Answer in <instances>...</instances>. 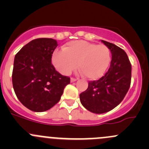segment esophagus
Listing matches in <instances>:
<instances>
[{
    "instance_id": "esophagus-1",
    "label": "esophagus",
    "mask_w": 149,
    "mask_h": 149,
    "mask_svg": "<svg viewBox=\"0 0 149 149\" xmlns=\"http://www.w3.org/2000/svg\"><path fill=\"white\" fill-rule=\"evenodd\" d=\"M76 81H77V79H74V78H71V79H70V82H71V83Z\"/></svg>"
}]
</instances>
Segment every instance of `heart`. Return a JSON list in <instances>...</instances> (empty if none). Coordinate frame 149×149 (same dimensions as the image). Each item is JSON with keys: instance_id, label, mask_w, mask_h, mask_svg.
Returning <instances> with one entry per match:
<instances>
[{"instance_id": "b5f03b06", "label": "heart", "mask_w": 149, "mask_h": 149, "mask_svg": "<svg viewBox=\"0 0 149 149\" xmlns=\"http://www.w3.org/2000/svg\"><path fill=\"white\" fill-rule=\"evenodd\" d=\"M110 62L111 52L108 47L84 40L69 42L63 47V51H55L52 56V65L61 74L68 75L77 63L81 73L89 80L101 78Z\"/></svg>"}]
</instances>
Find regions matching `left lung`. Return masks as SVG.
<instances>
[{"label": "left lung", "instance_id": "8db88e82", "mask_svg": "<svg viewBox=\"0 0 149 149\" xmlns=\"http://www.w3.org/2000/svg\"><path fill=\"white\" fill-rule=\"evenodd\" d=\"M101 41L112 54L109 70L98 81L88 82L87 89L80 94L81 104L96 114L105 113L118 106L127 94L131 81V64L126 52L112 43Z\"/></svg>", "mask_w": 149, "mask_h": 149}]
</instances>
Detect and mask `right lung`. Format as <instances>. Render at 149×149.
<instances>
[{
  "mask_svg": "<svg viewBox=\"0 0 149 149\" xmlns=\"http://www.w3.org/2000/svg\"><path fill=\"white\" fill-rule=\"evenodd\" d=\"M58 42L51 38L31 40L14 58L12 83L24 106L34 112L48 110L61 100L70 78L58 73L51 63Z\"/></svg>",
  "mask_w": 149,
  "mask_h": 149,
  "instance_id": "obj_1",
  "label": "right lung"
}]
</instances>
